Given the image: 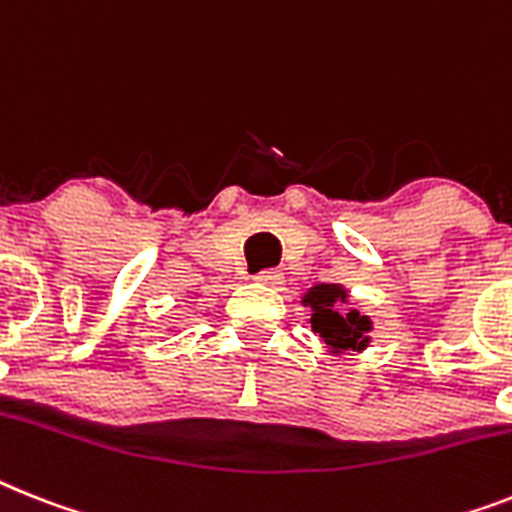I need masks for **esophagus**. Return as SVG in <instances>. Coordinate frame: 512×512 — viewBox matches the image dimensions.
Masks as SVG:
<instances>
[{
	"mask_svg": "<svg viewBox=\"0 0 512 512\" xmlns=\"http://www.w3.org/2000/svg\"><path fill=\"white\" fill-rule=\"evenodd\" d=\"M253 280L261 282V285H266V287H280L282 285V272H280V269H264V272L256 274Z\"/></svg>",
	"mask_w": 512,
	"mask_h": 512,
	"instance_id": "34e87169",
	"label": "esophagus"
}]
</instances>
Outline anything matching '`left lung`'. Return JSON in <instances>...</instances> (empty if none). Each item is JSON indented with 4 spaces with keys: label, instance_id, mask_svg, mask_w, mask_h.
I'll return each mask as SVG.
<instances>
[{
    "label": "left lung",
    "instance_id": "1",
    "mask_svg": "<svg viewBox=\"0 0 512 512\" xmlns=\"http://www.w3.org/2000/svg\"><path fill=\"white\" fill-rule=\"evenodd\" d=\"M303 306L311 308V329L319 340L327 345L332 356L348 353V350L369 348L371 319L353 311H342V303H348V290L340 282H319L308 287L301 298Z\"/></svg>",
    "mask_w": 512,
    "mask_h": 512
}]
</instances>
